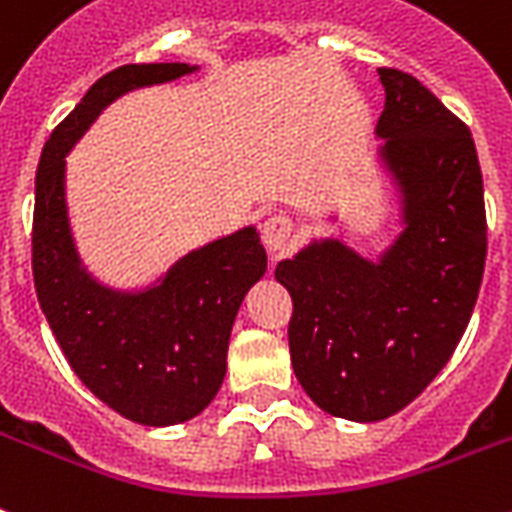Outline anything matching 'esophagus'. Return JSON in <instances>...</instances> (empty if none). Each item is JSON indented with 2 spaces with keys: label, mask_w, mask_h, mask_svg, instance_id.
I'll return each mask as SVG.
<instances>
[{
  "label": "esophagus",
  "mask_w": 512,
  "mask_h": 512,
  "mask_svg": "<svg viewBox=\"0 0 512 512\" xmlns=\"http://www.w3.org/2000/svg\"><path fill=\"white\" fill-rule=\"evenodd\" d=\"M292 218L284 213L270 215L268 220L263 223V244L270 249V252H281L289 242V236H292Z\"/></svg>",
  "instance_id": "34e87169"
}]
</instances>
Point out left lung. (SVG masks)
<instances>
[{
    "instance_id": "1",
    "label": "left lung",
    "mask_w": 512,
    "mask_h": 512,
    "mask_svg": "<svg viewBox=\"0 0 512 512\" xmlns=\"http://www.w3.org/2000/svg\"><path fill=\"white\" fill-rule=\"evenodd\" d=\"M378 78V160L400 199V234L376 260L328 236L276 265L294 302V376L328 415L360 423L410 405L447 365L486 260L471 131L418 78L394 68Z\"/></svg>"
}]
</instances>
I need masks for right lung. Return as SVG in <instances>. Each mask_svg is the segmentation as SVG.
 Instances as JSON below:
<instances>
[{
    "instance_id": "1",
    "label": "right lung",
    "mask_w": 512,
    "mask_h": 512,
    "mask_svg": "<svg viewBox=\"0 0 512 512\" xmlns=\"http://www.w3.org/2000/svg\"><path fill=\"white\" fill-rule=\"evenodd\" d=\"M199 70L186 62L123 65L99 78L54 128L36 170L33 284L54 339L91 394L141 426L191 421L226 378L231 328L265 276L255 226L178 257L155 284L112 289L78 255L65 199V157L115 99Z\"/></svg>"
}]
</instances>
